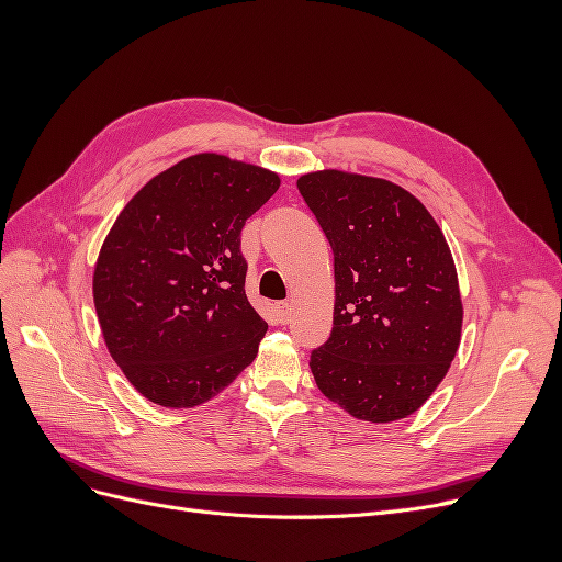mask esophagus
<instances>
[{"label":"esophagus","instance_id":"obj_1","mask_svg":"<svg viewBox=\"0 0 562 562\" xmlns=\"http://www.w3.org/2000/svg\"><path fill=\"white\" fill-rule=\"evenodd\" d=\"M277 312H279V321L288 323V321H291V316H293V304L291 302H281L279 307H277Z\"/></svg>","mask_w":562,"mask_h":562}]
</instances>
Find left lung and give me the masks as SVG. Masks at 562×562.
<instances>
[{"instance_id": "8db88e82", "label": "left lung", "mask_w": 562, "mask_h": 562, "mask_svg": "<svg viewBox=\"0 0 562 562\" xmlns=\"http://www.w3.org/2000/svg\"><path fill=\"white\" fill-rule=\"evenodd\" d=\"M335 258V310L310 368L323 396L366 422L424 405L454 359L462 297L443 232L403 187L345 171L297 180Z\"/></svg>"}]
</instances>
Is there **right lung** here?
<instances>
[{
	"label": "right lung",
	"mask_w": 562,
	"mask_h": 562,
	"mask_svg": "<svg viewBox=\"0 0 562 562\" xmlns=\"http://www.w3.org/2000/svg\"><path fill=\"white\" fill-rule=\"evenodd\" d=\"M267 168L194 155L119 213L93 271L105 345L140 394L194 407L258 356L267 323L246 297V220L279 190Z\"/></svg>",
	"instance_id": "obj_1"
}]
</instances>
